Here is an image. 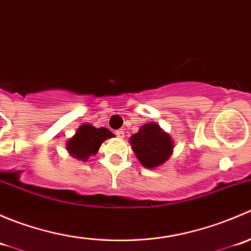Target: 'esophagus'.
<instances>
[{
  "instance_id": "esophagus-1",
  "label": "esophagus",
  "mask_w": 251,
  "mask_h": 251,
  "mask_svg": "<svg viewBox=\"0 0 251 251\" xmlns=\"http://www.w3.org/2000/svg\"><path fill=\"white\" fill-rule=\"evenodd\" d=\"M115 135L118 136L119 138H124V137H125V132H124L123 130H118V131H116Z\"/></svg>"
}]
</instances>
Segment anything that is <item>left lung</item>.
Returning <instances> with one entry per match:
<instances>
[{"mask_svg": "<svg viewBox=\"0 0 251 251\" xmlns=\"http://www.w3.org/2000/svg\"><path fill=\"white\" fill-rule=\"evenodd\" d=\"M136 158L147 169H155L169 160L174 151V141L156 123L141 126L137 133L130 137Z\"/></svg>", "mask_w": 251, "mask_h": 251, "instance_id": "1", "label": "left lung"}]
</instances>
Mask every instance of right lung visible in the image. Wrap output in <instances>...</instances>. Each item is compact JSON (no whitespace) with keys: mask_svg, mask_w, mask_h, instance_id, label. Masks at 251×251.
Segmentation results:
<instances>
[{"mask_svg":"<svg viewBox=\"0 0 251 251\" xmlns=\"http://www.w3.org/2000/svg\"><path fill=\"white\" fill-rule=\"evenodd\" d=\"M111 137H114V133H111L108 128H97L91 124H82L75 135L67 141L65 147L73 158L87 161L91 156L97 154L103 142Z\"/></svg>","mask_w":251,"mask_h":251,"instance_id":"obj_1","label":"right lung"}]
</instances>
